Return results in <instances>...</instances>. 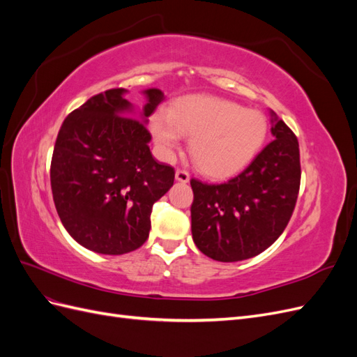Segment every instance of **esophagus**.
Here are the masks:
<instances>
[{"mask_svg":"<svg viewBox=\"0 0 357 357\" xmlns=\"http://www.w3.org/2000/svg\"><path fill=\"white\" fill-rule=\"evenodd\" d=\"M189 178H190V174H189L188 169H185V168H177V171H176V180H177V181L188 183Z\"/></svg>","mask_w":357,"mask_h":357,"instance_id":"34e87169","label":"esophagus"}]
</instances>
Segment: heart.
Masks as SVG:
<instances>
[{
	"label": "heart",
	"mask_w": 357,
	"mask_h": 357,
	"mask_svg": "<svg viewBox=\"0 0 357 357\" xmlns=\"http://www.w3.org/2000/svg\"><path fill=\"white\" fill-rule=\"evenodd\" d=\"M268 132L264 113L207 95H190L169 107L167 117L152 119L159 149L169 153L181 134L190 135L189 150L199 171L226 177L244 168L261 150Z\"/></svg>",
	"instance_id": "1"
}]
</instances>
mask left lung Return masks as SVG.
<instances>
[{
  "label": "left lung",
  "instance_id": "obj_1",
  "mask_svg": "<svg viewBox=\"0 0 357 357\" xmlns=\"http://www.w3.org/2000/svg\"><path fill=\"white\" fill-rule=\"evenodd\" d=\"M268 143L238 176L219 185L190 180L192 236L214 261L236 262L271 245L295 210L299 185V143L273 113Z\"/></svg>",
  "mask_w": 357,
  "mask_h": 357
}]
</instances>
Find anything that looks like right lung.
I'll return each instance as SVG.
<instances>
[{"label": "right lung", "instance_id": "1", "mask_svg": "<svg viewBox=\"0 0 357 357\" xmlns=\"http://www.w3.org/2000/svg\"><path fill=\"white\" fill-rule=\"evenodd\" d=\"M122 88L92 96L63 121L53 149L50 185L63 228L95 253L123 255L149 238L153 204L174 183L155 160L146 126L164 92L144 91L142 121Z\"/></svg>", "mask_w": 357, "mask_h": 357}]
</instances>
